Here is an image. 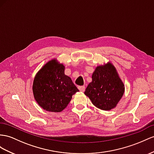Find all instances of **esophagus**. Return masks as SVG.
<instances>
[{
	"label": "esophagus",
	"mask_w": 154,
	"mask_h": 154,
	"mask_svg": "<svg viewBox=\"0 0 154 154\" xmlns=\"http://www.w3.org/2000/svg\"><path fill=\"white\" fill-rule=\"evenodd\" d=\"M78 89L79 90L80 92H84L85 87V86H78Z\"/></svg>",
	"instance_id": "1"
}]
</instances>
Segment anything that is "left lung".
<instances>
[{
    "label": "left lung",
    "mask_w": 154,
    "mask_h": 154,
    "mask_svg": "<svg viewBox=\"0 0 154 154\" xmlns=\"http://www.w3.org/2000/svg\"><path fill=\"white\" fill-rule=\"evenodd\" d=\"M92 79L85 95L98 109L103 111L115 109L125 92V85L115 66L109 61L97 66Z\"/></svg>",
    "instance_id": "8db88e82"
}]
</instances>
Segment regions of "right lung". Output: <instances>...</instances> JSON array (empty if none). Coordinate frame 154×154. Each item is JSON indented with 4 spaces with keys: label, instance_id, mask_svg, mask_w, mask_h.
I'll return each mask as SVG.
<instances>
[{
    "label": "right lung",
    "instance_id": "add662e5",
    "mask_svg": "<svg viewBox=\"0 0 154 154\" xmlns=\"http://www.w3.org/2000/svg\"><path fill=\"white\" fill-rule=\"evenodd\" d=\"M65 66L57 58L47 62L34 77L32 92L35 100L47 111L59 112L66 108L72 96L79 90L64 73Z\"/></svg>",
    "mask_w": 154,
    "mask_h": 154
}]
</instances>
